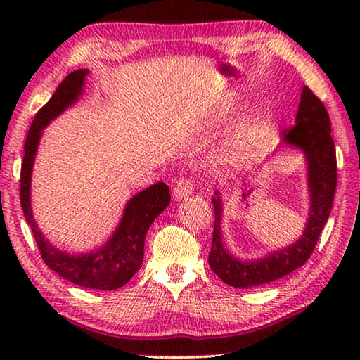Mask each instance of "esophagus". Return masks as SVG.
I'll return each instance as SVG.
<instances>
[{"label":"esophagus","instance_id":"34e87169","mask_svg":"<svg viewBox=\"0 0 360 360\" xmlns=\"http://www.w3.org/2000/svg\"><path fill=\"white\" fill-rule=\"evenodd\" d=\"M192 191H193V182L192 179L188 178H182L179 179L178 182H176L174 186V197L181 200V198H187L188 195H192Z\"/></svg>","mask_w":360,"mask_h":360}]
</instances>
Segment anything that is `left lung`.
I'll return each mask as SVG.
<instances>
[{
	"instance_id": "1",
	"label": "left lung",
	"mask_w": 360,
	"mask_h": 360,
	"mask_svg": "<svg viewBox=\"0 0 360 360\" xmlns=\"http://www.w3.org/2000/svg\"><path fill=\"white\" fill-rule=\"evenodd\" d=\"M285 143L303 149L309 168L311 211L302 238L294 245L255 262H240L230 255L221 236V200L212 198L214 230L210 251V266L225 284L233 288H252L283 278L307 264L332 211L337 188V154L330 136L328 112L311 89L304 85L295 124L283 130Z\"/></svg>"
}]
</instances>
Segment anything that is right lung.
<instances>
[{
  "label": "right lung",
  "mask_w": 360,
  "mask_h": 360,
  "mask_svg": "<svg viewBox=\"0 0 360 360\" xmlns=\"http://www.w3.org/2000/svg\"><path fill=\"white\" fill-rule=\"evenodd\" d=\"M85 76H87V70L70 72L58 85L52 98L36 112L25 141V154H23L20 169V203L23 216L32 227L34 241L39 248L41 257L49 268L81 288L114 290L129 283V279L141 266L148 229L172 200L168 186L157 182L135 195L127 205L124 219L112 238L100 251L85 255H70L58 251L46 241L39 229L36 227L32 206H30V181H32V168L41 130L77 100L82 92Z\"/></svg>",
  "instance_id": "right-lung-1"
}]
</instances>
